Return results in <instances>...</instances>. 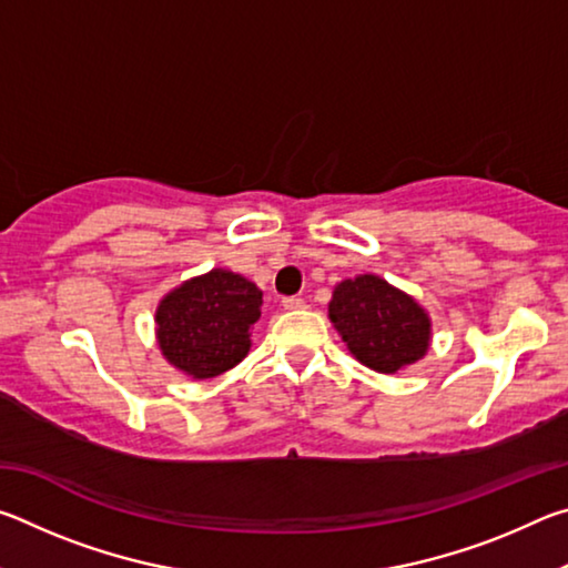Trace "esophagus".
<instances>
[{
  "label": "esophagus",
  "instance_id": "esophagus-1",
  "mask_svg": "<svg viewBox=\"0 0 568 568\" xmlns=\"http://www.w3.org/2000/svg\"><path fill=\"white\" fill-rule=\"evenodd\" d=\"M283 307H285V311H303L305 301H303V297H297V295H287V297H283Z\"/></svg>",
  "mask_w": 568,
  "mask_h": 568
}]
</instances>
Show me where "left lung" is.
I'll list each match as a JSON object with an SVG mask.
<instances>
[{
	"instance_id": "1",
	"label": "left lung",
	"mask_w": 568,
	"mask_h": 568,
	"mask_svg": "<svg viewBox=\"0 0 568 568\" xmlns=\"http://www.w3.org/2000/svg\"><path fill=\"white\" fill-rule=\"evenodd\" d=\"M328 315L348 351L371 371L398 373L428 351V313L378 275L335 285Z\"/></svg>"
}]
</instances>
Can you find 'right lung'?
Wrapping results in <instances>:
<instances>
[{
    "label": "right lung",
    "instance_id": "1",
    "mask_svg": "<svg viewBox=\"0 0 568 568\" xmlns=\"http://www.w3.org/2000/svg\"><path fill=\"white\" fill-rule=\"evenodd\" d=\"M261 307V287L215 267L162 297L155 313L160 351L185 376L215 378L247 355Z\"/></svg>",
    "mask_w": 568,
    "mask_h": 568
}]
</instances>
